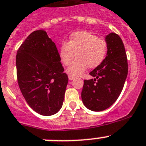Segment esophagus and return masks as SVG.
<instances>
[{
	"instance_id": "34e87169",
	"label": "esophagus",
	"mask_w": 146,
	"mask_h": 146,
	"mask_svg": "<svg viewBox=\"0 0 146 146\" xmlns=\"http://www.w3.org/2000/svg\"><path fill=\"white\" fill-rule=\"evenodd\" d=\"M74 78H75V77H74V76H72V75L69 76V79L70 80H73Z\"/></svg>"
}]
</instances>
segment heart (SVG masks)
<instances>
[{
	"label": "heart",
	"mask_w": 146,
	"mask_h": 146,
	"mask_svg": "<svg viewBox=\"0 0 146 146\" xmlns=\"http://www.w3.org/2000/svg\"><path fill=\"white\" fill-rule=\"evenodd\" d=\"M108 45L105 40L100 38L94 33L85 31L72 33L68 42H64L59 49V55L62 63L69 66L67 69L69 75L79 76L87 67L94 69L99 66L105 58Z\"/></svg>",
	"instance_id": "1"
}]
</instances>
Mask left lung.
<instances>
[{
    "label": "left lung",
    "instance_id": "obj_1",
    "mask_svg": "<svg viewBox=\"0 0 146 146\" xmlns=\"http://www.w3.org/2000/svg\"><path fill=\"white\" fill-rule=\"evenodd\" d=\"M107 56L99 66L89 74L94 79L84 80L81 93L82 102L92 111H102L116 101L128 74L126 50L118 34L110 33L105 38Z\"/></svg>",
    "mask_w": 146,
    "mask_h": 146
}]
</instances>
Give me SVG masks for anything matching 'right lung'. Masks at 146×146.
<instances>
[{
    "mask_svg": "<svg viewBox=\"0 0 146 146\" xmlns=\"http://www.w3.org/2000/svg\"><path fill=\"white\" fill-rule=\"evenodd\" d=\"M17 77L25 101L38 114L49 116L61 108L68 83L55 44L44 31H36L19 47Z\"/></svg>",
    "mask_w": 146,
    "mask_h": 146,
    "instance_id": "1",
    "label": "right lung"
}]
</instances>
